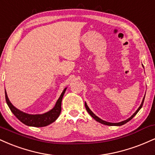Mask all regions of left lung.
Instances as JSON below:
<instances>
[{"label": "left lung", "instance_id": "8db88e82", "mask_svg": "<svg viewBox=\"0 0 155 155\" xmlns=\"http://www.w3.org/2000/svg\"><path fill=\"white\" fill-rule=\"evenodd\" d=\"M144 98H145V96H144V97H143V101H142V102H141V105H140V107H139V109H138L136 111V112L135 113H134V114H133V115L131 116V117H130V118H128V119H127V120H124V121H122V122H120V123H108V122H106V121H104V120H102L101 119H100L99 117H98L97 116H96L95 114H94V113H93V112H91V110H90V109L88 108V107L87 106V104H86V103H85V109H86V110H87V112H88L89 114H90V115L91 116V117L94 118V120H96V121L97 122H99V123H101V124H104V125H118V126H120V125H124V124H125V123H128V121H130V120L132 119L133 117H134V116L136 115V114L138 113V112H139V111L140 110V109L141 108V107H142V106H143V101H144Z\"/></svg>", "mask_w": 155, "mask_h": 155}]
</instances>
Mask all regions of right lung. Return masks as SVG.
I'll list each match as a JSON object with an SVG mask.
<instances>
[{
    "instance_id": "add662e5",
    "label": "right lung",
    "mask_w": 155,
    "mask_h": 155,
    "mask_svg": "<svg viewBox=\"0 0 155 155\" xmlns=\"http://www.w3.org/2000/svg\"><path fill=\"white\" fill-rule=\"evenodd\" d=\"M66 89L67 88H65L63 91V92L61 93L59 99L56 101L55 107L51 110L43 114H29L21 112L18 109H16L15 107L13 106L12 104L9 101L6 92L5 91V101H6L7 104H8L9 109L12 111V113L24 124L28 125V126L44 127L54 123L59 116L61 110V100H62L63 96L64 94Z\"/></svg>"
}]
</instances>
